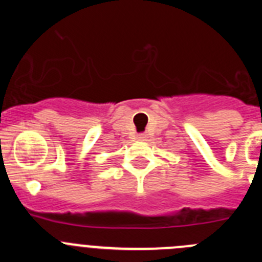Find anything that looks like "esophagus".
I'll return each mask as SVG.
<instances>
[{
  "label": "esophagus",
  "mask_w": 262,
  "mask_h": 262,
  "mask_svg": "<svg viewBox=\"0 0 262 262\" xmlns=\"http://www.w3.org/2000/svg\"><path fill=\"white\" fill-rule=\"evenodd\" d=\"M145 138H147V135H145V134H138L139 140H145Z\"/></svg>",
  "instance_id": "1"
}]
</instances>
